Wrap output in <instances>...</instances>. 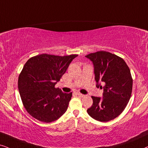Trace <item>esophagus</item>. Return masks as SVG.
Instances as JSON below:
<instances>
[{
	"label": "esophagus",
	"instance_id": "obj_1",
	"mask_svg": "<svg viewBox=\"0 0 148 148\" xmlns=\"http://www.w3.org/2000/svg\"><path fill=\"white\" fill-rule=\"evenodd\" d=\"M76 95H78L79 96V97H85V95H83V94H81V93H76Z\"/></svg>",
	"mask_w": 148,
	"mask_h": 148
}]
</instances>
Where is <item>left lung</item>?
Wrapping results in <instances>:
<instances>
[{
    "instance_id": "8db88e82",
    "label": "left lung",
    "mask_w": 148,
    "mask_h": 148,
    "mask_svg": "<svg viewBox=\"0 0 148 148\" xmlns=\"http://www.w3.org/2000/svg\"><path fill=\"white\" fill-rule=\"evenodd\" d=\"M86 57L94 64L97 87L102 88L99 81L105 85L102 99L92 96L93 103L88 114L100 122L114 120L124 110L131 96L133 78L129 67L123 58L108 51H97Z\"/></svg>"
}]
</instances>
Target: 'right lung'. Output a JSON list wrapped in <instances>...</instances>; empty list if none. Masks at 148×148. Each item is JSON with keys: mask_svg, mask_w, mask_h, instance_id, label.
Wrapping results in <instances>:
<instances>
[{"mask_svg": "<svg viewBox=\"0 0 148 148\" xmlns=\"http://www.w3.org/2000/svg\"><path fill=\"white\" fill-rule=\"evenodd\" d=\"M77 56L43 53L26 62L19 75L18 86L23 105L32 117L49 123L66 112L72 92H62L55 85Z\"/></svg>", "mask_w": 148, "mask_h": 148, "instance_id": "1", "label": "right lung"}]
</instances>
